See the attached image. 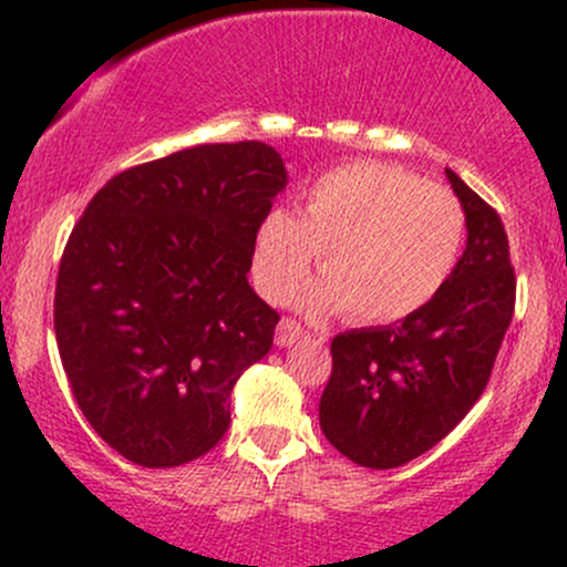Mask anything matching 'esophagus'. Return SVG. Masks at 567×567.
I'll use <instances>...</instances> for the list:
<instances>
[{"label":"esophagus","mask_w":567,"mask_h":567,"mask_svg":"<svg viewBox=\"0 0 567 567\" xmlns=\"http://www.w3.org/2000/svg\"><path fill=\"white\" fill-rule=\"evenodd\" d=\"M301 336H303L301 322L290 320V317H282V320H279V324H277L275 341H277V347H292V343H296Z\"/></svg>","instance_id":"34e87169"}]
</instances>
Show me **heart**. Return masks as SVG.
<instances>
[{
    "label": "heart",
    "mask_w": 567,
    "mask_h": 567,
    "mask_svg": "<svg viewBox=\"0 0 567 567\" xmlns=\"http://www.w3.org/2000/svg\"><path fill=\"white\" fill-rule=\"evenodd\" d=\"M464 207L445 186L386 162H351L303 192L292 218L271 210L252 247V277L271 303H285L309 277V315L347 309L357 322H396L437 298L464 245Z\"/></svg>",
    "instance_id": "b5f03b06"
}]
</instances>
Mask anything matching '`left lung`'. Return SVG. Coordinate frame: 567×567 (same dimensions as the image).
Masks as SVG:
<instances>
[{
  "mask_svg": "<svg viewBox=\"0 0 567 567\" xmlns=\"http://www.w3.org/2000/svg\"><path fill=\"white\" fill-rule=\"evenodd\" d=\"M466 250L432 303L396 324L347 330L330 343L333 373L320 426L368 470H394L451 434L491 381L514 315L509 239L498 213L451 167Z\"/></svg>",
  "mask_w": 567,
  "mask_h": 567,
  "instance_id": "left-lung-1",
  "label": "left lung"
}]
</instances>
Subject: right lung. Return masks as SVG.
I'll list each match as a JSON object with an SVG mask.
<instances>
[{
	"mask_svg": "<svg viewBox=\"0 0 567 567\" xmlns=\"http://www.w3.org/2000/svg\"><path fill=\"white\" fill-rule=\"evenodd\" d=\"M288 184L261 141L205 143L114 175L84 207L55 282V341L95 434L146 470L205 455L279 315L247 282Z\"/></svg>",
	"mask_w": 567,
	"mask_h": 567,
	"instance_id": "add662e5",
	"label": "right lung"
}]
</instances>
